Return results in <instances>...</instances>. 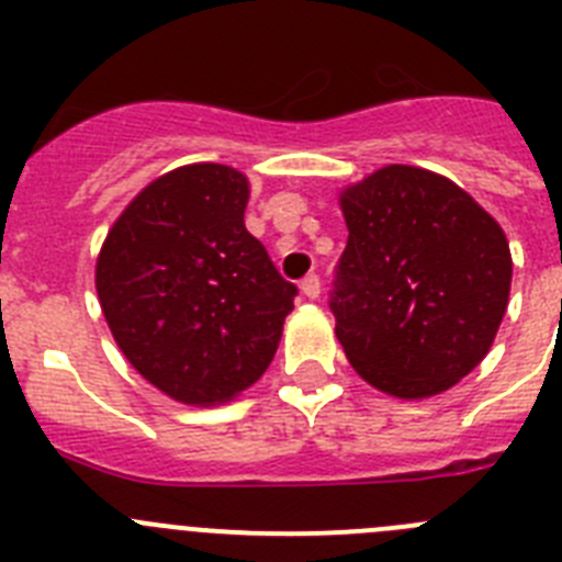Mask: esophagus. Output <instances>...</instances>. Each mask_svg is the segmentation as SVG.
<instances>
[{
	"label": "esophagus",
	"mask_w": 562,
	"mask_h": 562,
	"mask_svg": "<svg viewBox=\"0 0 562 562\" xmlns=\"http://www.w3.org/2000/svg\"><path fill=\"white\" fill-rule=\"evenodd\" d=\"M301 292H304L306 297H317L321 295V278L315 276V272H310V276L301 281Z\"/></svg>",
	"instance_id": "esophagus-1"
}]
</instances>
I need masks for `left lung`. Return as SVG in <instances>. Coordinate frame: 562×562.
I'll return each instance as SVG.
<instances>
[{
    "mask_svg": "<svg viewBox=\"0 0 562 562\" xmlns=\"http://www.w3.org/2000/svg\"><path fill=\"white\" fill-rule=\"evenodd\" d=\"M349 241L329 310L357 374L422 400L484 360L509 301L498 222L439 173L389 166L340 196Z\"/></svg>",
    "mask_w": 562,
    "mask_h": 562,
    "instance_id": "1",
    "label": "left lung"
}]
</instances>
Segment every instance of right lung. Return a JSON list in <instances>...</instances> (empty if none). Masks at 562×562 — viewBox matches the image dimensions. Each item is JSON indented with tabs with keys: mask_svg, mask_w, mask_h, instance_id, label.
I'll use <instances>...</instances> for the list:
<instances>
[{
	"mask_svg": "<svg viewBox=\"0 0 562 562\" xmlns=\"http://www.w3.org/2000/svg\"><path fill=\"white\" fill-rule=\"evenodd\" d=\"M247 180L216 162L154 180L109 231L95 284L114 340L186 405L250 389L272 362L297 286L245 227Z\"/></svg>",
	"mask_w": 562,
	"mask_h": 562,
	"instance_id": "obj_1",
	"label": "right lung"
}]
</instances>
